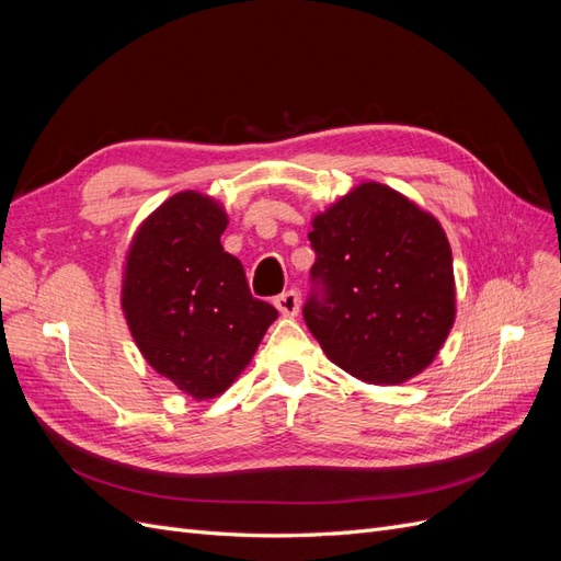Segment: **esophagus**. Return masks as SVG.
<instances>
[{"instance_id":"obj_1","label":"esophagus","mask_w":561,"mask_h":561,"mask_svg":"<svg viewBox=\"0 0 561 561\" xmlns=\"http://www.w3.org/2000/svg\"><path fill=\"white\" fill-rule=\"evenodd\" d=\"M276 309L283 313V316H297L299 311V295L295 290H287V293H280L276 299Z\"/></svg>"}]
</instances>
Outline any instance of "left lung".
I'll return each mask as SVG.
<instances>
[{"label": "left lung", "instance_id": "1", "mask_svg": "<svg viewBox=\"0 0 561 561\" xmlns=\"http://www.w3.org/2000/svg\"><path fill=\"white\" fill-rule=\"evenodd\" d=\"M304 320L351 377L393 386L416 377L454 325L451 248L437 219L379 182L316 215Z\"/></svg>", "mask_w": 561, "mask_h": 561}]
</instances>
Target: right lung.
Instances as JSON below:
<instances>
[{"mask_svg": "<svg viewBox=\"0 0 561 561\" xmlns=\"http://www.w3.org/2000/svg\"><path fill=\"white\" fill-rule=\"evenodd\" d=\"M227 222L213 198L180 192L145 219L126 260L122 307L135 344L196 400L225 393L278 318L219 243Z\"/></svg>", "mask_w": 561, "mask_h": 561, "instance_id": "obj_1", "label": "right lung"}]
</instances>
